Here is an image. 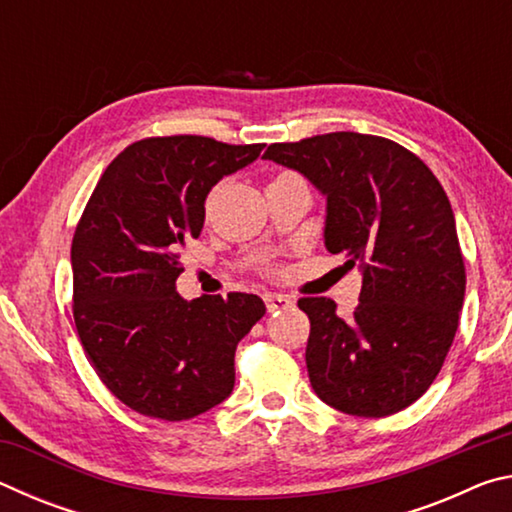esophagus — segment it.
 Listing matches in <instances>:
<instances>
[{
	"label": "esophagus",
	"mask_w": 512,
	"mask_h": 512,
	"mask_svg": "<svg viewBox=\"0 0 512 512\" xmlns=\"http://www.w3.org/2000/svg\"><path fill=\"white\" fill-rule=\"evenodd\" d=\"M264 302H266V309L271 311V314L273 311H282V309L293 307V300L289 296H282V293H271V296L264 298Z\"/></svg>",
	"instance_id": "obj_1"
}]
</instances>
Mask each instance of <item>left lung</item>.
<instances>
[{
	"label": "left lung",
	"instance_id": "left-lung-1",
	"mask_svg": "<svg viewBox=\"0 0 512 512\" xmlns=\"http://www.w3.org/2000/svg\"><path fill=\"white\" fill-rule=\"evenodd\" d=\"M327 201L325 248L359 266L361 296L343 320L329 298H300L311 323L307 370L325 404L361 418L406 409L452 348L465 266L443 185L386 137L327 133L264 153Z\"/></svg>",
	"mask_w": 512,
	"mask_h": 512
}]
</instances>
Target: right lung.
Here are the masks:
<instances>
[{
    "label": "right lung",
    "instance_id": "right-lung-1",
    "mask_svg": "<svg viewBox=\"0 0 512 512\" xmlns=\"http://www.w3.org/2000/svg\"><path fill=\"white\" fill-rule=\"evenodd\" d=\"M264 144L149 137L103 171L72 241L74 323L119 402L169 422L196 418L235 388V350L266 314L253 293L185 300L178 250L198 239L205 198Z\"/></svg>",
    "mask_w": 512,
    "mask_h": 512
}]
</instances>
